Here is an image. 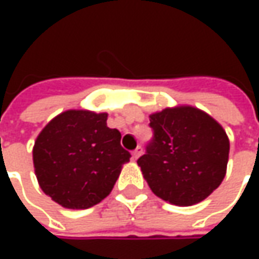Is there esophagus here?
I'll list each match as a JSON object with an SVG mask.
<instances>
[{
  "instance_id": "34e87169",
  "label": "esophagus",
  "mask_w": 259,
  "mask_h": 259,
  "mask_svg": "<svg viewBox=\"0 0 259 259\" xmlns=\"http://www.w3.org/2000/svg\"><path fill=\"white\" fill-rule=\"evenodd\" d=\"M141 154H143V147H137L134 151H133V158H134V160H138Z\"/></svg>"
}]
</instances>
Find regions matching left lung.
I'll list each match as a JSON object with an SVG mask.
<instances>
[{"mask_svg": "<svg viewBox=\"0 0 259 259\" xmlns=\"http://www.w3.org/2000/svg\"><path fill=\"white\" fill-rule=\"evenodd\" d=\"M154 138L138 158L155 196L176 206L204 200L222 183L229 138L216 119L190 105L150 115Z\"/></svg>", "mask_w": 259, "mask_h": 259, "instance_id": "8db88e82", "label": "left lung"}]
</instances>
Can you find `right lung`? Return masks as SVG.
Masks as SVG:
<instances>
[{
  "label": "right lung",
  "instance_id": "right-lung-1",
  "mask_svg": "<svg viewBox=\"0 0 259 259\" xmlns=\"http://www.w3.org/2000/svg\"><path fill=\"white\" fill-rule=\"evenodd\" d=\"M108 114L69 109L37 135L33 164L41 190L66 209H88L114 189L131 154L121 133L106 125Z\"/></svg>",
  "mask_w": 259,
  "mask_h": 259
}]
</instances>
